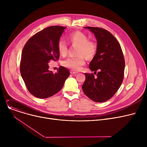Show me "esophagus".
Instances as JSON below:
<instances>
[{
	"mask_svg": "<svg viewBox=\"0 0 147 147\" xmlns=\"http://www.w3.org/2000/svg\"><path fill=\"white\" fill-rule=\"evenodd\" d=\"M70 73H71V74H75V75H76V74H78V73L76 72V71H74L73 70H71V71H70Z\"/></svg>",
	"mask_w": 147,
	"mask_h": 147,
	"instance_id": "esophagus-1",
	"label": "esophagus"
}]
</instances>
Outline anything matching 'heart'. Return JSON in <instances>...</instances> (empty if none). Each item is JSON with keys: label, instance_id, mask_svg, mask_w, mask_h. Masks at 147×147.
Returning <instances> with one entry per match:
<instances>
[{"label": "heart", "instance_id": "heart-1", "mask_svg": "<svg viewBox=\"0 0 147 147\" xmlns=\"http://www.w3.org/2000/svg\"><path fill=\"white\" fill-rule=\"evenodd\" d=\"M69 42L78 45L77 54L78 55L70 57L63 62V65L74 71H80L82 66L85 64V57L88 59L93 58L97 51L96 43L88 40V37L81 32H74L69 34L68 37ZM58 51L60 55L65 57L68 52V44L64 39H60L58 42Z\"/></svg>", "mask_w": 147, "mask_h": 147}]
</instances>
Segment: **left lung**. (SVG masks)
<instances>
[{
  "label": "left lung",
  "mask_w": 147,
  "mask_h": 147,
  "mask_svg": "<svg viewBox=\"0 0 147 147\" xmlns=\"http://www.w3.org/2000/svg\"><path fill=\"white\" fill-rule=\"evenodd\" d=\"M84 28L89 29L97 41V51L89 66L96 76L84 73L86 80L82 89L92 101L105 102L113 96L122 83L125 66L124 57L119 43L110 32L99 27Z\"/></svg>",
  "instance_id": "obj_1"
}]
</instances>
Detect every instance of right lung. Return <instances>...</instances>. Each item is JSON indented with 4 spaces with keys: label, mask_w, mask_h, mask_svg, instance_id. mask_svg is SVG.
I'll return each mask as SVG.
<instances>
[{
    "label": "right lung",
    "mask_w": 147,
    "mask_h": 147,
    "mask_svg": "<svg viewBox=\"0 0 147 147\" xmlns=\"http://www.w3.org/2000/svg\"><path fill=\"white\" fill-rule=\"evenodd\" d=\"M65 28L57 26L46 28L31 37L22 49L21 75L28 91L38 98L58 93L69 76L68 69L63 66L53 73L48 64L59 59L58 42Z\"/></svg>",
    "instance_id": "add662e5"
}]
</instances>
